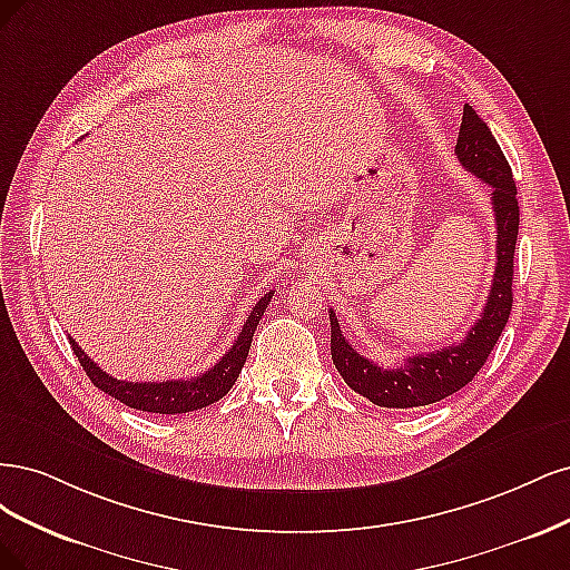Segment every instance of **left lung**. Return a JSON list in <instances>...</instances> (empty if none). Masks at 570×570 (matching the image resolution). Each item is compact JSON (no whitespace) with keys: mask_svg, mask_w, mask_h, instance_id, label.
Returning a JSON list of instances; mask_svg holds the SVG:
<instances>
[{"mask_svg":"<svg viewBox=\"0 0 570 570\" xmlns=\"http://www.w3.org/2000/svg\"><path fill=\"white\" fill-rule=\"evenodd\" d=\"M454 154L464 168L490 187L494 223H498V263L492 286L481 317L471 324L462 343L440 347L429 355H412L395 366H381L360 355L345 341L336 312L328 309L332 322V360L351 389L379 407L410 410L456 393L479 374L498 343L511 315L513 250L519 236V198L509 163L492 137L483 118L466 104Z\"/></svg>","mask_w":570,"mask_h":570,"instance_id":"8db88e82","label":"left lung"}]
</instances>
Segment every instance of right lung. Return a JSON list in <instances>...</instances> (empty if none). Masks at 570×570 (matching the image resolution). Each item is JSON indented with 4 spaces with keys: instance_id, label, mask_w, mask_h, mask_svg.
I'll use <instances>...</instances> for the list:
<instances>
[{
    "instance_id": "right-lung-1",
    "label": "right lung",
    "mask_w": 570,
    "mask_h": 570,
    "mask_svg": "<svg viewBox=\"0 0 570 570\" xmlns=\"http://www.w3.org/2000/svg\"><path fill=\"white\" fill-rule=\"evenodd\" d=\"M272 301V291L265 293V296L255 303V307L248 312V317L244 322V328L238 332L234 345L229 351L215 362L208 372L196 374L194 379H179V381H120L108 376L97 362H91L82 347L70 338V347L76 357L80 360V366L87 372L89 381L108 393L111 397L120 400L122 405L139 410V412H154V414H187L196 412L200 407H208L219 397H225L234 381L242 374V366L246 364L248 351H250V341L255 328H258V322L265 315V307Z\"/></svg>"
}]
</instances>
